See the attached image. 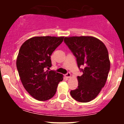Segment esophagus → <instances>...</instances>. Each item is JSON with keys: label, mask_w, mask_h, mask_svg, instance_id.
Wrapping results in <instances>:
<instances>
[{"label": "esophagus", "mask_w": 124, "mask_h": 124, "mask_svg": "<svg viewBox=\"0 0 124 124\" xmlns=\"http://www.w3.org/2000/svg\"><path fill=\"white\" fill-rule=\"evenodd\" d=\"M71 76V74L70 72H68V73H67L66 75H65V77L67 78H70Z\"/></svg>", "instance_id": "esophagus-1"}]
</instances>
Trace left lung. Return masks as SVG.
<instances>
[{
	"label": "left lung",
	"instance_id": "8db88e82",
	"mask_svg": "<svg viewBox=\"0 0 124 124\" xmlns=\"http://www.w3.org/2000/svg\"><path fill=\"white\" fill-rule=\"evenodd\" d=\"M65 44L76 56L83 75L78 76V87L70 91L74 99L87 103L94 99L105 86L109 69L108 52L104 44L92 36L66 37Z\"/></svg>",
	"mask_w": 124,
	"mask_h": 124
}]
</instances>
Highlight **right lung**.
<instances>
[{
	"label": "right lung",
	"instance_id": "add662e5",
	"mask_svg": "<svg viewBox=\"0 0 124 124\" xmlns=\"http://www.w3.org/2000/svg\"><path fill=\"white\" fill-rule=\"evenodd\" d=\"M64 37H34L20 48L16 66L21 83L30 94L39 101L51 99L56 93L63 75L49 70L51 55L63 41Z\"/></svg>",
	"mask_w": 124,
	"mask_h": 124
}]
</instances>
